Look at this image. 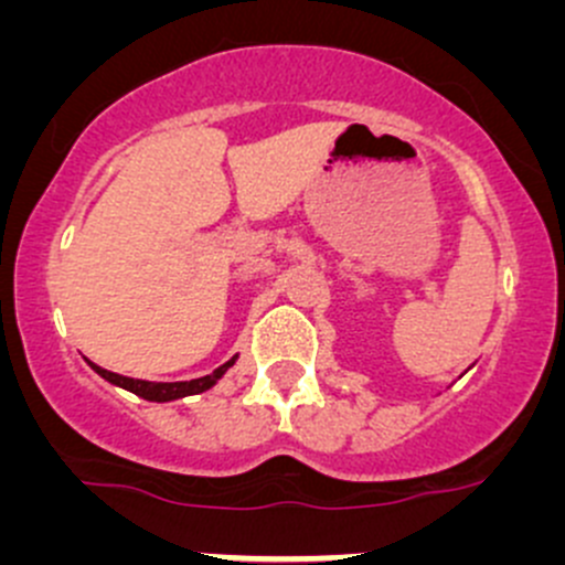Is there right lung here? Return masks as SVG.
Listing matches in <instances>:
<instances>
[{"mask_svg": "<svg viewBox=\"0 0 565 565\" xmlns=\"http://www.w3.org/2000/svg\"><path fill=\"white\" fill-rule=\"evenodd\" d=\"M232 363H235V358H232V361H226L224 366L215 369L213 374H207V377L188 380V383H147V380H134V377H122V374L106 372V369L95 366V363H89V366H93L95 372L100 374V377L108 380V383H114V385H119V388L136 393V396L147 398V402H172V398L193 396V393H202V391L213 388V385L218 383L221 377H224V372L232 366Z\"/></svg>", "mask_w": 565, "mask_h": 565, "instance_id": "add662e5", "label": "right lung"}]
</instances>
